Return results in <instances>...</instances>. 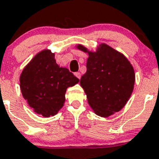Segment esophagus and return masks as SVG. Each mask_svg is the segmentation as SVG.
Here are the masks:
<instances>
[{"mask_svg": "<svg viewBox=\"0 0 159 159\" xmlns=\"http://www.w3.org/2000/svg\"><path fill=\"white\" fill-rule=\"evenodd\" d=\"M75 76H76L77 78L79 79V80H80L81 74H80V72H75Z\"/></svg>", "mask_w": 159, "mask_h": 159, "instance_id": "esophagus-1", "label": "esophagus"}]
</instances>
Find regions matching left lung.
Masks as SVG:
<instances>
[{"label": "left lung", "instance_id": "1", "mask_svg": "<svg viewBox=\"0 0 159 159\" xmlns=\"http://www.w3.org/2000/svg\"><path fill=\"white\" fill-rule=\"evenodd\" d=\"M76 48L89 54L87 71L81 77L80 85L93 111L101 117L121 111L134 89L132 64L123 53L106 44H101L95 52L82 44Z\"/></svg>", "mask_w": 159, "mask_h": 159}]
</instances>
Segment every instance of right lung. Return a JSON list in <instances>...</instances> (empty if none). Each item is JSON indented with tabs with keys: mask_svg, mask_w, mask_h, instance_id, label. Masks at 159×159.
I'll return each instance as SVG.
<instances>
[{
	"mask_svg": "<svg viewBox=\"0 0 159 159\" xmlns=\"http://www.w3.org/2000/svg\"><path fill=\"white\" fill-rule=\"evenodd\" d=\"M54 57L49 49L40 51L19 78L23 98L34 112L46 118L58 112L65 102L67 88L80 81L67 68L59 66Z\"/></svg>",
	"mask_w": 159,
	"mask_h": 159,
	"instance_id": "obj_1",
	"label": "right lung"
}]
</instances>
